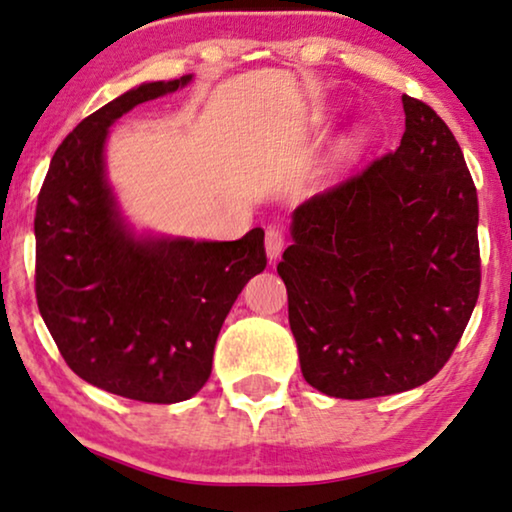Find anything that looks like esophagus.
Segmentation results:
<instances>
[{"label":"esophagus","instance_id":"1","mask_svg":"<svg viewBox=\"0 0 512 512\" xmlns=\"http://www.w3.org/2000/svg\"><path fill=\"white\" fill-rule=\"evenodd\" d=\"M283 246H285V236H283V232H280L278 227H269V229H266L264 248H266V255H269V259H276L280 253H283Z\"/></svg>","mask_w":512,"mask_h":512}]
</instances>
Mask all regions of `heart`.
<instances>
[{
  "instance_id": "obj_1",
  "label": "heart",
  "mask_w": 512,
  "mask_h": 512,
  "mask_svg": "<svg viewBox=\"0 0 512 512\" xmlns=\"http://www.w3.org/2000/svg\"><path fill=\"white\" fill-rule=\"evenodd\" d=\"M364 141H366V134L355 132L348 141H345V153H357V150L364 146Z\"/></svg>"
}]
</instances>
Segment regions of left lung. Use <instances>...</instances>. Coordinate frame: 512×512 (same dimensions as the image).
<instances>
[{
  "label": "left lung",
  "mask_w": 512,
  "mask_h": 512,
  "mask_svg": "<svg viewBox=\"0 0 512 512\" xmlns=\"http://www.w3.org/2000/svg\"><path fill=\"white\" fill-rule=\"evenodd\" d=\"M401 146L292 213L278 264L301 373L336 399L436 376L480 292L478 194L455 134L401 97Z\"/></svg>",
  "instance_id": "left-lung-1"
}]
</instances>
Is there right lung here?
Here are the masks:
<instances>
[{
    "instance_id": "1",
    "label": "right lung",
    "mask_w": 512,
    "mask_h": 512,
    "mask_svg": "<svg viewBox=\"0 0 512 512\" xmlns=\"http://www.w3.org/2000/svg\"><path fill=\"white\" fill-rule=\"evenodd\" d=\"M190 81L143 83L78 122L50 160L34 215L37 304L64 362L85 383L146 403L185 401L206 385L222 322L266 266L259 227L239 241L146 239L115 206L109 127Z\"/></svg>"
}]
</instances>
